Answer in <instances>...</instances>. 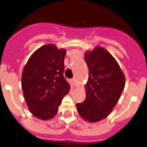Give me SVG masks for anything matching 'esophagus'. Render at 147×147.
Instances as JSON below:
<instances>
[{
  "instance_id": "obj_1",
  "label": "esophagus",
  "mask_w": 147,
  "mask_h": 147,
  "mask_svg": "<svg viewBox=\"0 0 147 147\" xmlns=\"http://www.w3.org/2000/svg\"><path fill=\"white\" fill-rule=\"evenodd\" d=\"M69 81H70V83H71V85H72V86H73L74 87V86H76V81H75V79H71Z\"/></svg>"
}]
</instances>
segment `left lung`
Masks as SVG:
<instances>
[{
	"mask_svg": "<svg viewBox=\"0 0 147 147\" xmlns=\"http://www.w3.org/2000/svg\"><path fill=\"white\" fill-rule=\"evenodd\" d=\"M85 61L89 69L86 98L76 107L82 118L95 123L107 117L114 109L125 88V78L117 61L101 46L86 51Z\"/></svg>",
	"mask_w": 147,
	"mask_h": 147,
	"instance_id": "1",
	"label": "left lung"
}]
</instances>
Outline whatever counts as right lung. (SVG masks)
<instances>
[{
    "label": "right lung",
    "instance_id": "right-lung-1",
    "mask_svg": "<svg viewBox=\"0 0 147 147\" xmlns=\"http://www.w3.org/2000/svg\"><path fill=\"white\" fill-rule=\"evenodd\" d=\"M65 49L47 44L37 49L24 66L22 87L30 112L42 120L57 115L70 86L64 73Z\"/></svg>",
    "mask_w": 147,
    "mask_h": 147
}]
</instances>
